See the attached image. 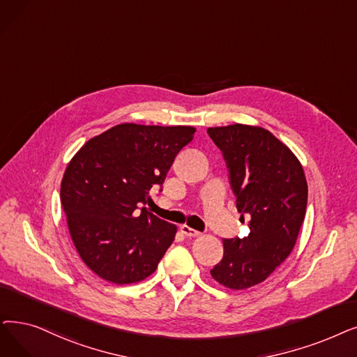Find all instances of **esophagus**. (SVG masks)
<instances>
[{
  "instance_id": "34e87169",
  "label": "esophagus",
  "mask_w": 357,
  "mask_h": 357,
  "mask_svg": "<svg viewBox=\"0 0 357 357\" xmlns=\"http://www.w3.org/2000/svg\"><path fill=\"white\" fill-rule=\"evenodd\" d=\"M181 231H182V234H183L185 236H188V238H195V236L199 235L198 230H195V229H192V227H190V226H187V225L181 226Z\"/></svg>"
}]
</instances>
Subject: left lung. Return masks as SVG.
Segmentation results:
<instances>
[{
  "instance_id": "1",
  "label": "left lung",
  "mask_w": 357,
  "mask_h": 357,
  "mask_svg": "<svg viewBox=\"0 0 357 357\" xmlns=\"http://www.w3.org/2000/svg\"><path fill=\"white\" fill-rule=\"evenodd\" d=\"M207 132L223 151L241 220L251 230L243 239H223V259L210 274L242 290L264 282L290 255L305 220L307 183L299 159L268 130L234 123Z\"/></svg>"
}]
</instances>
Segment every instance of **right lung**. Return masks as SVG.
I'll use <instances>...</instances> for the list:
<instances>
[{
  "mask_svg": "<svg viewBox=\"0 0 357 357\" xmlns=\"http://www.w3.org/2000/svg\"><path fill=\"white\" fill-rule=\"evenodd\" d=\"M194 132L187 126L119 123L70 160L61 203L77 252L103 280L131 284L156 271L178 229L143 204Z\"/></svg>",
  "mask_w": 357,
  "mask_h": 357,
  "instance_id": "obj_1",
  "label": "right lung"
}]
</instances>
